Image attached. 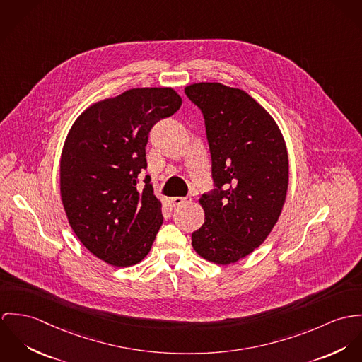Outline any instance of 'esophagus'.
Masks as SVG:
<instances>
[{
    "label": "esophagus",
    "mask_w": 362,
    "mask_h": 362,
    "mask_svg": "<svg viewBox=\"0 0 362 362\" xmlns=\"http://www.w3.org/2000/svg\"><path fill=\"white\" fill-rule=\"evenodd\" d=\"M186 201L187 200H186L185 197H170V199H168V202H169V205H170L172 208H176V206L183 205Z\"/></svg>",
    "instance_id": "obj_1"
}]
</instances>
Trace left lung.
Returning <instances> with one entry per match:
<instances>
[{
    "instance_id": "left-lung-1",
    "label": "left lung",
    "mask_w": 362,
    "mask_h": 362,
    "mask_svg": "<svg viewBox=\"0 0 362 362\" xmlns=\"http://www.w3.org/2000/svg\"><path fill=\"white\" fill-rule=\"evenodd\" d=\"M202 112L214 190L202 194L196 252L219 265L239 261L268 238L288 185V157L274 118L245 91L221 83L185 88Z\"/></svg>"
}]
</instances>
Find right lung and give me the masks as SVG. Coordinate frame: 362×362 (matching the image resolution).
Wrapping results in <instances>:
<instances>
[{"instance_id": "add662e5", "label": "right lung", "mask_w": 362, "mask_h": 362, "mask_svg": "<svg viewBox=\"0 0 362 362\" xmlns=\"http://www.w3.org/2000/svg\"><path fill=\"white\" fill-rule=\"evenodd\" d=\"M182 105L170 87L132 88L90 105L72 124L61 156V199L71 228L97 258L139 264L161 228L146 146L151 127Z\"/></svg>"}]
</instances>
